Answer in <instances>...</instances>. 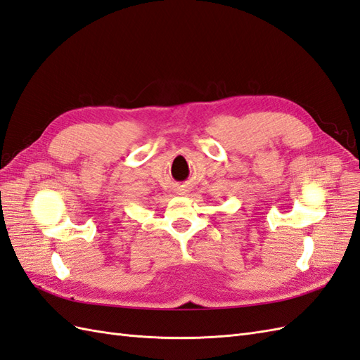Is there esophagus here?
<instances>
[{"label": "esophagus", "instance_id": "34e87169", "mask_svg": "<svg viewBox=\"0 0 360 360\" xmlns=\"http://www.w3.org/2000/svg\"><path fill=\"white\" fill-rule=\"evenodd\" d=\"M181 194H185V191H181Z\"/></svg>", "mask_w": 360, "mask_h": 360}]
</instances>
